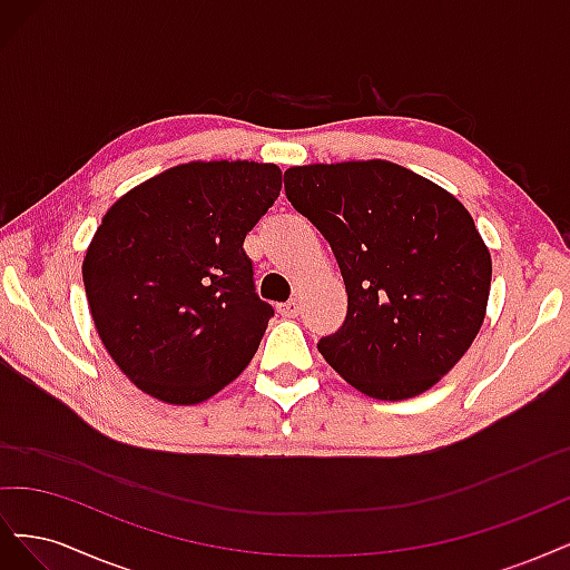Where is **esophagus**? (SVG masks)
Instances as JSON below:
<instances>
[{
    "mask_svg": "<svg viewBox=\"0 0 570 570\" xmlns=\"http://www.w3.org/2000/svg\"><path fill=\"white\" fill-rule=\"evenodd\" d=\"M278 312H281L283 318H297L299 312H302V306H299L297 299H289L285 304H278Z\"/></svg>",
    "mask_w": 570,
    "mask_h": 570,
    "instance_id": "obj_1",
    "label": "esophagus"
}]
</instances>
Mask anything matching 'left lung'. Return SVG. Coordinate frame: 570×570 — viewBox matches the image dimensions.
Returning a JSON list of instances; mask_svg holds the SVG:
<instances>
[{"label":"left lung","mask_w":570,"mask_h":570,"mask_svg":"<svg viewBox=\"0 0 570 570\" xmlns=\"http://www.w3.org/2000/svg\"><path fill=\"white\" fill-rule=\"evenodd\" d=\"M285 195L331 243L347 318L318 352L368 396L433 387L469 352L490 297L492 258L465 206L390 161L285 170Z\"/></svg>","instance_id":"left-lung-1"}]
</instances>
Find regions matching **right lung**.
<instances>
[{"instance_id": "add662e5", "label": "right lung", "mask_w": 570, "mask_h": 570, "mask_svg": "<svg viewBox=\"0 0 570 570\" xmlns=\"http://www.w3.org/2000/svg\"><path fill=\"white\" fill-rule=\"evenodd\" d=\"M275 164L193 161L137 185L101 218L82 262L107 352L142 392L199 404L258 350L273 306L245 237L281 195Z\"/></svg>"}]
</instances>
